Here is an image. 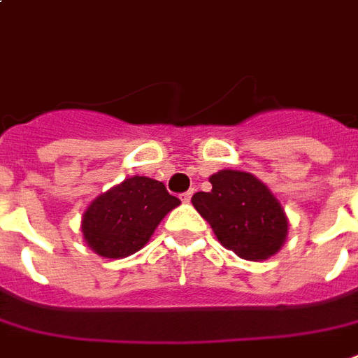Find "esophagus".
Here are the masks:
<instances>
[{
  "label": "esophagus",
  "instance_id": "obj_1",
  "mask_svg": "<svg viewBox=\"0 0 358 358\" xmlns=\"http://www.w3.org/2000/svg\"><path fill=\"white\" fill-rule=\"evenodd\" d=\"M192 196H194V192H186V194H182L180 199H182L184 203H189V201H192Z\"/></svg>",
  "mask_w": 358,
  "mask_h": 358
}]
</instances>
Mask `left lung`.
I'll return each mask as SVG.
<instances>
[{
	"label": "left lung",
	"mask_w": 358,
	"mask_h": 358,
	"mask_svg": "<svg viewBox=\"0 0 358 358\" xmlns=\"http://www.w3.org/2000/svg\"><path fill=\"white\" fill-rule=\"evenodd\" d=\"M209 182L213 187L194 194L192 203L217 240L248 262L275 256L287 240L289 219L271 189L254 174L231 169L211 174Z\"/></svg>",
	"instance_id": "left-lung-1"
}]
</instances>
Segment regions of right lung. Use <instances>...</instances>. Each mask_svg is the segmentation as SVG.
<instances>
[{
    "label": "right lung",
    "mask_w": 358,
    "mask_h": 358,
    "mask_svg": "<svg viewBox=\"0 0 358 358\" xmlns=\"http://www.w3.org/2000/svg\"><path fill=\"white\" fill-rule=\"evenodd\" d=\"M178 205L162 182L131 176L92 199L81 217V232L94 254L122 259L143 248Z\"/></svg>",
    "instance_id": "right-lung-1"
}]
</instances>
